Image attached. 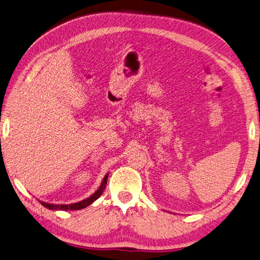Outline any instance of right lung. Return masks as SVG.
<instances>
[{
	"mask_svg": "<svg viewBox=\"0 0 260 260\" xmlns=\"http://www.w3.org/2000/svg\"><path fill=\"white\" fill-rule=\"evenodd\" d=\"M108 175L109 174L105 175L103 182H101V184H100L99 188L97 189L96 192H94L91 196H89V198H87V199L82 200L80 202H77V203H73V204H50V203H46V202L40 201L41 204L44 207H46V208H48V210H52V211H77V210H81V208H85L88 205L92 204L94 201L100 198V195L103 194L104 189L106 187L107 180H108Z\"/></svg>",
	"mask_w": 260,
	"mask_h": 260,
	"instance_id": "1",
	"label": "right lung"
}]
</instances>
